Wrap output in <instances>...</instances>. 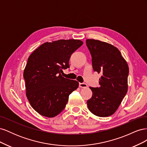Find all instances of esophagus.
Wrapping results in <instances>:
<instances>
[{
	"instance_id": "esophagus-1",
	"label": "esophagus",
	"mask_w": 147,
	"mask_h": 147,
	"mask_svg": "<svg viewBox=\"0 0 147 147\" xmlns=\"http://www.w3.org/2000/svg\"><path fill=\"white\" fill-rule=\"evenodd\" d=\"M79 87L85 88L88 87V85H87L86 83H79Z\"/></svg>"
}]
</instances>
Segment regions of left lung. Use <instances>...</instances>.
<instances>
[{
    "mask_svg": "<svg viewBox=\"0 0 147 147\" xmlns=\"http://www.w3.org/2000/svg\"><path fill=\"white\" fill-rule=\"evenodd\" d=\"M86 43L93 70L102 74L100 87H90L92 96L87 100L88 107L97 117H109L116 112L127 93L129 67L117 47L94 39H87Z\"/></svg>",
    "mask_w": 147,
    "mask_h": 147,
    "instance_id": "obj_1",
    "label": "left lung"
}]
</instances>
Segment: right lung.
<instances>
[{"mask_svg": "<svg viewBox=\"0 0 147 147\" xmlns=\"http://www.w3.org/2000/svg\"><path fill=\"white\" fill-rule=\"evenodd\" d=\"M83 43L75 39L46 42L29 57L23 74L26 96L42 116L53 118L59 114L69 95L78 88V82L63 77L61 73L69 68L71 55Z\"/></svg>", "mask_w": 147, "mask_h": 147, "instance_id": "right-lung-1", "label": "right lung"}]
</instances>
